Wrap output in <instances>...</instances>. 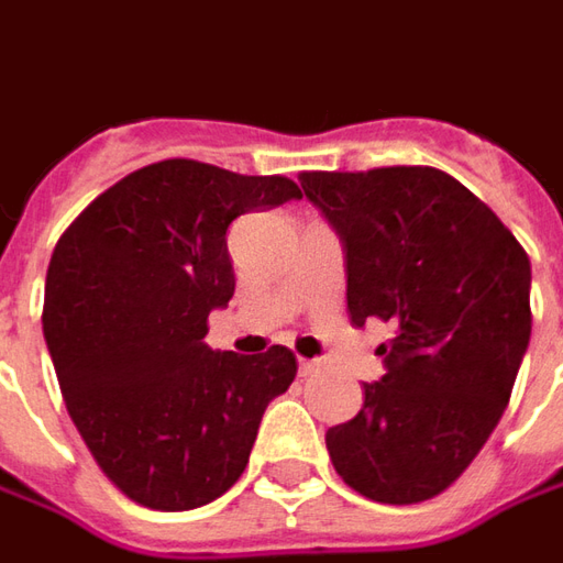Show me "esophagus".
<instances>
[{
	"mask_svg": "<svg viewBox=\"0 0 563 563\" xmlns=\"http://www.w3.org/2000/svg\"><path fill=\"white\" fill-rule=\"evenodd\" d=\"M319 371V362H309V358H300V377H312Z\"/></svg>",
	"mask_w": 563,
	"mask_h": 563,
	"instance_id": "obj_1",
	"label": "esophagus"
}]
</instances>
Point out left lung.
Wrapping results in <instances>:
<instances>
[{"label": "left lung", "mask_w": 563, "mask_h": 563, "mask_svg": "<svg viewBox=\"0 0 563 563\" xmlns=\"http://www.w3.org/2000/svg\"><path fill=\"white\" fill-rule=\"evenodd\" d=\"M346 244L349 319L393 324L386 374L328 429L336 475L374 503L448 490L490 438L530 343V260L509 227L429 165L303 170Z\"/></svg>", "instance_id": "1"}]
</instances>
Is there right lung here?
Returning a JSON list of instances; mask_svg holds the SVG:
<instances>
[{
  "mask_svg": "<svg viewBox=\"0 0 563 563\" xmlns=\"http://www.w3.org/2000/svg\"><path fill=\"white\" fill-rule=\"evenodd\" d=\"M300 196L282 174L165 158L100 192L54 244L45 343L81 441L128 499L199 509L242 478L297 358L217 352L208 316L235 294L232 220Z\"/></svg>",
  "mask_w": 563,
  "mask_h": 563,
  "instance_id": "obj_1",
  "label": "right lung"
}]
</instances>
